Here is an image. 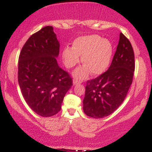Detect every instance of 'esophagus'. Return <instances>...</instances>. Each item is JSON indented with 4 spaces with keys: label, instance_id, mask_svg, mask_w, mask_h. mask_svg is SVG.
Wrapping results in <instances>:
<instances>
[{
    "label": "esophagus",
    "instance_id": "1",
    "mask_svg": "<svg viewBox=\"0 0 152 152\" xmlns=\"http://www.w3.org/2000/svg\"><path fill=\"white\" fill-rule=\"evenodd\" d=\"M79 83H81V81H78L77 80H74L73 81V84L74 85H76V84H79Z\"/></svg>",
    "mask_w": 152,
    "mask_h": 152
}]
</instances>
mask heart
<instances>
[{
	"instance_id": "b5f03b06",
	"label": "heart",
	"mask_w": 152,
	"mask_h": 152,
	"mask_svg": "<svg viewBox=\"0 0 152 152\" xmlns=\"http://www.w3.org/2000/svg\"><path fill=\"white\" fill-rule=\"evenodd\" d=\"M83 66L77 68L73 76L77 79H83L92 72L94 76L104 74L109 67L113 56V46L108 39L98 35H89L74 40L73 47L64 48L62 57L68 69H72L81 60Z\"/></svg>"
}]
</instances>
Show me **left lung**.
Instances as JSON below:
<instances>
[{
    "instance_id": "obj_1",
    "label": "left lung",
    "mask_w": 152,
    "mask_h": 152,
    "mask_svg": "<svg viewBox=\"0 0 152 152\" xmlns=\"http://www.w3.org/2000/svg\"><path fill=\"white\" fill-rule=\"evenodd\" d=\"M134 53L130 41L120 33L111 66L99 77L86 82L83 101L87 116L102 118L112 114L124 101L133 79Z\"/></svg>"
}]
</instances>
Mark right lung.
<instances>
[{"label": "right lung", "mask_w": 152, "mask_h": 152, "mask_svg": "<svg viewBox=\"0 0 152 152\" xmlns=\"http://www.w3.org/2000/svg\"><path fill=\"white\" fill-rule=\"evenodd\" d=\"M59 47L53 28L46 26L28 39L19 56L18 78L23 96L43 117L59 112L73 85L70 76L57 62Z\"/></svg>", "instance_id": "obj_1"}]
</instances>
